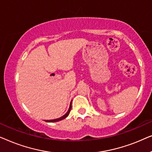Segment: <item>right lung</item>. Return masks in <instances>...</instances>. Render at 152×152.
I'll list each match as a JSON object with an SVG mask.
<instances>
[{
    "label": "right lung",
    "mask_w": 152,
    "mask_h": 152,
    "mask_svg": "<svg viewBox=\"0 0 152 152\" xmlns=\"http://www.w3.org/2000/svg\"><path fill=\"white\" fill-rule=\"evenodd\" d=\"M71 103H70V107H69V109H68V111H67V113H66L65 115H64L63 116H61V117H60V118H57V119H54V120H45V122H58V121H60V120H64V118H67L68 116V115H69V113H70V109H71Z\"/></svg>",
    "instance_id": "add662e5"
}]
</instances>
